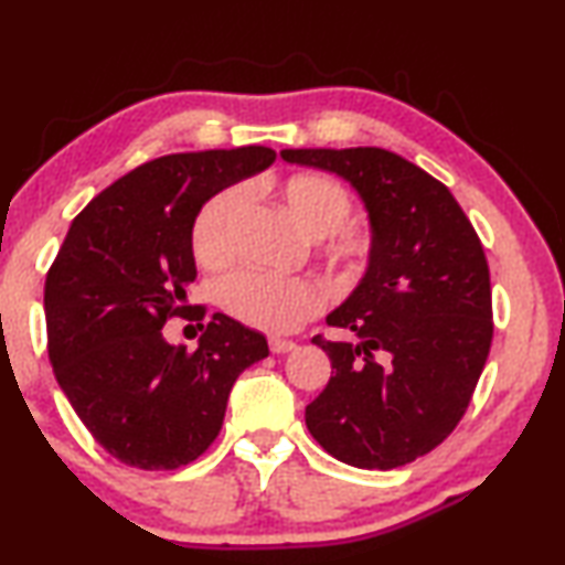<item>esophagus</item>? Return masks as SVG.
Wrapping results in <instances>:
<instances>
[{
  "instance_id": "esophagus-1",
  "label": "esophagus",
  "mask_w": 565,
  "mask_h": 565,
  "mask_svg": "<svg viewBox=\"0 0 565 565\" xmlns=\"http://www.w3.org/2000/svg\"><path fill=\"white\" fill-rule=\"evenodd\" d=\"M296 342H290V339H280V337H269V350L275 354H285V352H292L296 350Z\"/></svg>"
}]
</instances>
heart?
Instances as JSON below:
<instances>
[{
	"instance_id": "obj_1",
	"label": "heart",
	"mask_w": 565,
	"mask_h": 565,
	"mask_svg": "<svg viewBox=\"0 0 565 565\" xmlns=\"http://www.w3.org/2000/svg\"><path fill=\"white\" fill-rule=\"evenodd\" d=\"M290 218L311 238H327L329 257L347 275H358L370 254V238L344 226L352 213V198L342 184L323 174H292L277 188ZM246 205L244 188H228L207 200L192 226V249L203 265H221L234 249V234ZM218 300L238 321L267 331H290L313 316L321 292L300 277H269L236 273L218 288Z\"/></svg>"
}]
</instances>
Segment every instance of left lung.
Listing matches in <instances>:
<instances>
[{
  "label": "left lung",
  "mask_w": 565,
  "mask_h": 565,
  "mask_svg": "<svg viewBox=\"0 0 565 565\" xmlns=\"http://www.w3.org/2000/svg\"><path fill=\"white\" fill-rule=\"evenodd\" d=\"M280 157L350 182L373 234L365 275L327 316L358 342L313 337L331 377L306 406V427L347 466H406L458 427L489 358L491 277L481 238L452 192L398 153L358 146Z\"/></svg>",
  "instance_id": "obj_1"
}]
</instances>
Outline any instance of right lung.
Masks as SVG:
<instances>
[{
    "instance_id": "obj_1",
    "label": "right lung",
    "mask_w": 565,
    "mask_h": 565,
    "mask_svg": "<svg viewBox=\"0 0 565 565\" xmlns=\"http://www.w3.org/2000/svg\"><path fill=\"white\" fill-rule=\"evenodd\" d=\"M275 161L267 146L146 161L72 221L45 277L53 373L113 458L174 470L218 437L236 377L269 354L267 339L213 313L198 350L169 344L195 280L192 226L207 200ZM203 316V311H200Z\"/></svg>"
}]
</instances>
